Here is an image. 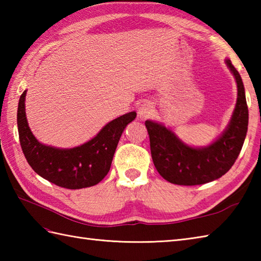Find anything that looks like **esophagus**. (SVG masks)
<instances>
[{"label":"esophagus","mask_w":261,"mask_h":261,"mask_svg":"<svg viewBox=\"0 0 261 261\" xmlns=\"http://www.w3.org/2000/svg\"><path fill=\"white\" fill-rule=\"evenodd\" d=\"M153 112V107L150 102H143L138 109V115L140 119H147Z\"/></svg>","instance_id":"obj_1"}]
</instances>
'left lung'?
<instances>
[{
    "instance_id": "obj_1",
    "label": "left lung",
    "mask_w": 261,
    "mask_h": 261,
    "mask_svg": "<svg viewBox=\"0 0 261 261\" xmlns=\"http://www.w3.org/2000/svg\"><path fill=\"white\" fill-rule=\"evenodd\" d=\"M225 64L234 76L238 97L228 126L206 147H192L163 123L146 121L154 167L166 180L176 185H202L222 177L233 166L248 130V107L240 74L230 59Z\"/></svg>"
}]
</instances>
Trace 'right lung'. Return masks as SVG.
Listing matches in <instances>:
<instances>
[{"label":"right lung","instance_id":"1","mask_svg":"<svg viewBox=\"0 0 261 261\" xmlns=\"http://www.w3.org/2000/svg\"><path fill=\"white\" fill-rule=\"evenodd\" d=\"M25 94L22 93L18 107L20 145L28 164L42 178L68 188L91 187L108 175L115 149L125 126L137 116L135 111L123 114L104 125L87 142L74 148H56L39 142L28 124Z\"/></svg>","mask_w":261,"mask_h":261}]
</instances>
